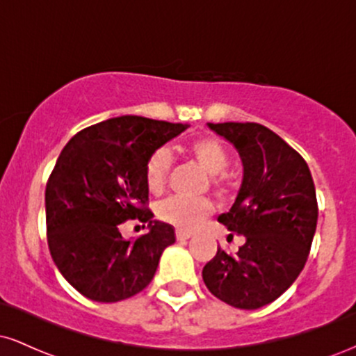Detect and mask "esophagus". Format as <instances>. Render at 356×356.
I'll return each instance as SVG.
<instances>
[{"mask_svg":"<svg viewBox=\"0 0 356 356\" xmlns=\"http://www.w3.org/2000/svg\"><path fill=\"white\" fill-rule=\"evenodd\" d=\"M191 232H187V231H175V238H177L179 241H186V239H189L191 238Z\"/></svg>","mask_w":356,"mask_h":356,"instance_id":"1","label":"esophagus"}]
</instances>
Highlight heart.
I'll use <instances>...</instances> for the list:
<instances>
[{"instance_id":"b5f03b06","label":"heart","mask_w":356,"mask_h":356,"mask_svg":"<svg viewBox=\"0 0 356 356\" xmlns=\"http://www.w3.org/2000/svg\"><path fill=\"white\" fill-rule=\"evenodd\" d=\"M187 152L197 161L204 170L212 175H218L226 169L227 152L222 142L216 137H199L189 142ZM172 155L169 149L161 147L149 155L145 162V184L150 192L157 194L164 189L167 174H169ZM219 186V179H216ZM212 202L209 199H184L179 195H170L157 206V214L164 222L177 227L181 231H194L202 220L209 218Z\"/></svg>"}]
</instances>
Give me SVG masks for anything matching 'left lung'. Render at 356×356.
<instances>
[{"instance_id":"obj_1","label":"left lung","mask_w":356,"mask_h":356,"mask_svg":"<svg viewBox=\"0 0 356 356\" xmlns=\"http://www.w3.org/2000/svg\"><path fill=\"white\" fill-rule=\"evenodd\" d=\"M207 125L236 147L243 162L238 197L218 220L246 243L236 256L219 248L202 280L224 303L257 309L283 295L303 271L318 220L313 177L305 159L268 127Z\"/></svg>"}]
</instances>
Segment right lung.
<instances>
[{"mask_svg":"<svg viewBox=\"0 0 356 356\" xmlns=\"http://www.w3.org/2000/svg\"><path fill=\"white\" fill-rule=\"evenodd\" d=\"M189 125L124 115L80 130L61 150L44 191L48 248L76 291L100 303L137 295L152 281L159 259L175 243L170 224L147 209L149 155ZM129 218L149 232L125 241Z\"/></svg>","mask_w":356,"mask_h":356,"instance_id":"right-lung-1","label":"right lung"}]
</instances>
